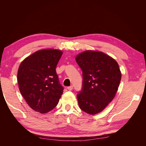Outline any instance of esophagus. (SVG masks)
I'll return each mask as SVG.
<instances>
[{
  "label": "esophagus",
  "mask_w": 146,
  "mask_h": 146,
  "mask_svg": "<svg viewBox=\"0 0 146 146\" xmlns=\"http://www.w3.org/2000/svg\"><path fill=\"white\" fill-rule=\"evenodd\" d=\"M72 89H73V86H70L68 87V90L69 91L72 90Z\"/></svg>",
  "instance_id": "1"
}]
</instances>
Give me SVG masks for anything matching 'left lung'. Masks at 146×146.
Instances as JSON below:
<instances>
[{
	"label": "left lung",
	"mask_w": 146,
	"mask_h": 146,
	"mask_svg": "<svg viewBox=\"0 0 146 146\" xmlns=\"http://www.w3.org/2000/svg\"><path fill=\"white\" fill-rule=\"evenodd\" d=\"M76 61L82 70V88L77 94L80 108L95 114L103 111L114 98L121 80L116 61L101 52L87 50Z\"/></svg>",
	"instance_id": "8db88e82"
}]
</instances>
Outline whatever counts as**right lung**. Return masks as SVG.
Masks as SVG:
<instances>
[{"mask_svg":"<svg viewBox=\"0 0 146 146\" xmlns=\"http://www.w3.org/2000/svg\"><path fill=\"white\" fill-rule=\"evenodd\" d=\"M62 54L58 50H38L27 57L19 66L17 71L19 91L35 111L46 113L58 103L64 88L55 69Z\"/></svg>","mask_w":146,"mask_h":146,"instance_id":"right-lung-1","label":"right lung"}]
</instances>
